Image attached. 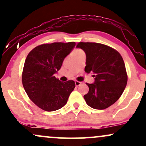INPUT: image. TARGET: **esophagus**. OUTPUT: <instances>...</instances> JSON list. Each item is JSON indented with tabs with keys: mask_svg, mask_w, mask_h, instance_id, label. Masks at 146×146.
Instances as JSON below:
<instances>
[{
	"mask_svg": "<svg viewBox=\"0 0 146 146\" xmlns=\"http://www.w3.org/2000/svg\"><path fill=\"white\" fill-rule=\"evenodd\" d=\"M82 82H79V81H77V80H76L75 81V84H76V86H80V85L82 84Z\"/></svg>",
	"mask_w": 146,
	"mask_h": 146,
	"instance_id": "34e87169",
	"label": "esophagus"
}]
</instances>
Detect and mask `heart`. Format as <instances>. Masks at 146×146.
Returning a JSON list of instances; mask_svg holds the SVG:
<instances>
[{"label":"heart","mask_w":146,"mask_h":146,"mask_svg":"<svg viewBox=\"0 0 146 146\" xmlns=\"http://www.w3.org/2000/svg\"><path fill=\"white\" fill-rule=\"evenodd\" d=\"M83 53H84V52H83L82 50H80V49H78V48H76V49H75V50H74L73 52H72V55H73V56H77V55L83 54Z\"/></svg>","instance_id":"1"}]
</instances>
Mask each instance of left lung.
<instances>
[{"instance_id":"8db88e82","label":"left lung","mask_w":146,"mask_h":146,"mask_svg":"<svg viewBox=\"0 0 146 146\" xmlns=\"http://www.w3.org/2000/svg\"><path fill=\"white\" fill-rule=\"evenodd\" d=\"M76 47L86 54L85 72L93 73L95 79L93 84L86 83L89 90L84 96L85 101L93 109H107L120 98L127 82L122 56L116 50L102 43L79 42Z\"/></svg>"}]
</instances>
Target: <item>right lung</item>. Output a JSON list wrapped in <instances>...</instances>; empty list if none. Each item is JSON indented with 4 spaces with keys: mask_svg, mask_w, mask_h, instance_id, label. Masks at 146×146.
I'll use <instances>...</instances> for the list:
<instances>
[{
    "mask_svg": "<svg viewBox=\"0 0 146 146\" xmlns=\"http://www.w3.org/2000/svg\"><path fill=\"white\" fill-rule=\"evenodd\" d=\"M75 45L74 41L44 43L27 55L22 73L23 86L30 99L43 110L61 109L74 89V81L61 82L54 74Z\"/></svg>",
    "mask_w": 146,
    "mask_h": 146,
    "instance_id": "1",
    "label": "right lung"
}]
</instances>
